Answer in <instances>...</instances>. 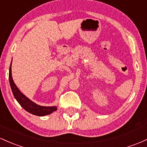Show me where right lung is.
Returning a JSON list of instances; mask_svg holds the SVG:
<instances>
[{"mask_svg":"<svg viewBox=\"0 0 147 147\" xmlns=\"http://www.w3.org/2000/svg\"><path fill=\"white\" fill-rule=\"evenodd\" d=\"M9 81L10 84L11 89H12V93H13L14 98L17 100L20 105L25 109L26 111L34 115L39 116V117H43V116L50 114L54 111L57 109L56 106L54 107H44L35 104L33 101L29 100L28 98L25 96L19 90L15 84L14 83L12 77V70H11V65L9 67Z\"/></svg>","mask_w":147,"mask_h":147,"instance_id":"1","label":"right lung"}]
</instances>
